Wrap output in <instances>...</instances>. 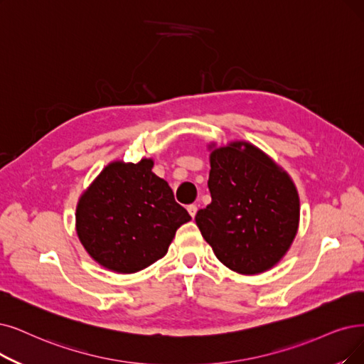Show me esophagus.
Masks as SVG:
<instances>
[{"mask_svg": "<svg viewBox=\"0 0 364 364\" xmlns=\"http://www.w3.org/2000/svg\"><path fill=\"white\" fill-rule=\"evenodd\" d=\"M197 210H198V208L196 206V205H190L188 206V212H190V215L194 218L196 216V213H197Z\"/></svg>", "mask_w": 364, "mask_h": 364, "instance_id": "1", "label": "esophagus"}]
</instances>
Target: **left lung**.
Listing matches in <instances>:
<instances>
[{
  "label": "left lung",
  "mask_w": 364,
  "mask_h": 364,
  "mask_svg": "<svg viewBox=\"0 0 364 364\" xmlns=\"http://www.w3.org/2000/svg\"><path fill=\"white\" fill-rule=\"evenodd\" d=\"M208 186L212 201L197 212L196 223L216 258L242 274L278 263L296 237L300 216L288 174L252 144L235 141L210 154Z\"/></svg>",
  "instance_id": "1"
}]
</instances>
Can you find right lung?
<instances>
[{"label": "right lung", "mask_w": 364, "mask_h": 364, "mask_svg": "<svg viewBox=\"0 0 364 364\" xmlns=\"http://www.w3.org/2000/svg\"><path fill=\"white\" fill-rule=\"evenodd\" d=\"M152 159L109 164L80 197L77 236L109 270L134 273L167 254L176 230L191 220Z\"/></svg>", "instance_id": "obj_1"}]
</instances>
